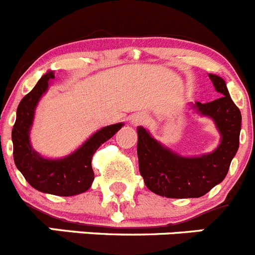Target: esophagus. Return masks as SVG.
I'll list each match as a JSON object with an SVG mask.
<instances>
[{
  "instance_id": "1",
  "label": "esophagus",
  "mask_w": 255,
  "mask_h": 255,
  "mask_svg": "<svg viewBox=\"0 0 255 255\" xmlns=\"http://www.w3.org/2000/svg\"><path fill=\"white\" fill-rule=\"evenodd\" d=\"M144 123H146V118L144 115H136L131 119L132 125H141Z\"/></svg>"
}]
</instances>
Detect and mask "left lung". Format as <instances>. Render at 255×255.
<instances>
[{
    "label": "left lung",
    "instance_id": "8db88e82",
    "mask_svg": "<svg viewBox=\"0 0 255 255\" xmlns=\"http://www.w3.org/2000/svg\"><path fill=\"white\" fill-rule=\"evenodd\" d=\"M219 99L212 103H195L193 109L213 119L219 130L220 144L214 151L185 157L160 144L142 126L137 128L139 170L149 190L174 199L200 198L222 183L239 147L241 110L233 103L222 77L209 75Z\"/></svg>",
    "mask_w": 255,
    "mask_h": 255
}]
</instances>
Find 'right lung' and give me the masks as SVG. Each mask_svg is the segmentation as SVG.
Returning a JSON list of instances; mask_svg holds the SVG:
<instances>
[{
  "label": "right lung",
  "mask_w": 255,
  "mask_h": 255,
  "mask_svg": "<svg viewBox=\"0 0 255 255\" xmlns=\"http://www.w3.org/2000/svg\"><path fill=\"white\" fill-rule=\"evenodd\" d=\"M53 79L55 75L52 71L43 75L18 104L16 123L12 129L13 160L17 169L36 190L52 195L72 196L90 189L94 181L93 155L101 144L108 141L123 128L124 124L105 126L91 135L79 149L61 159L41 156L31 146L30 130L36 106Z\"/></svg>",
  "instance_id": "obj_1"
}]
</instances>
